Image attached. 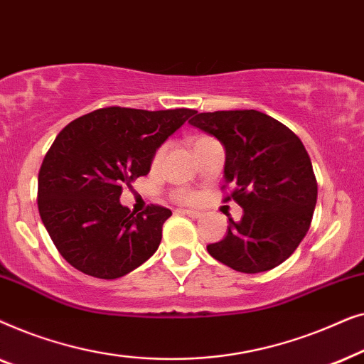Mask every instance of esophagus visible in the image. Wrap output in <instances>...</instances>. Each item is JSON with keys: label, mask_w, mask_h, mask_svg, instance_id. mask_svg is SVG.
I'll use <instances>...</instances> for the list:
<instances>
[{"label": "esophagus", "mask_w": 364, "mask_h": 364, "mask_svg": "<svg viewBox=\"0 0 364 364\" xmlns=\"http://www.w3.org/2000/svg\"><path fill=\"white\" fill-rule=\"evenodd\" d=\"M182 213H186V215L192 217V218H200L202 217V212H198V210H182Z\"/></svg>", "instance_id": "1"}]
</instances>
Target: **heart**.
<instances>
[{
    "label": "heart",
    "instance_id": "1",
    "mask_svg": "<svg viewBox=\"0 0 364 364\" xmlns=\"http://www.w3.org/2000/svg\"><path fill=\"white\" fill-rule=\"evenodd\" d=\"M200 139H203V137H198V139H196V142H197V141H200ZM164 152H166V147H161V149H159V151L156 152V156H154V164H159V162H161V159L164 157ZM177 197L181 198V200H193V198H196V196H193L192 192L186 191V188H182V191H178V192H177Z\"/></svg>",
    "mask_w": 364,
    "mask_h": 364
}]
</instances>
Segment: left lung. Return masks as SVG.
<instances>
[{
    "instance_id": "8db88e82",
    "label": "left lung",
    "mask_w": 364,
    "mask_h": 364,
    "mask_svg": "<svg viewBox=\"0 0 364 364\" xmlns=\"http://www.w3.org/2000/svg\"><path fill=\"white\" fill-rule=\"evenodd\" d=\"M191 126L225 149V183L243 208L227 235L207 245L215 260L242 273L272 270L287 260L310 228L318 186L305 146L287 126L253 109L200 112Z\"/></svg>"
}]
</instances>
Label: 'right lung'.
<instances>
[{"label": "right lung", "instance_id": "right-lung-1", "mask_svg": "<svg viewBox=\"0 0 364 364\" xmlns=\"http://www.w3.org/2000/svg\"><path fill=\"white\" fill-rule=\"evenodd\" d=\"M196 111L104 107L69 122L38 176L41 220L64 260L86 275L114 280L159 248L172 212L124 207L122 187L147 176L156 151Z\"/></svg>", "mask_w": 364, "mask_h": 364}]
</instances>
